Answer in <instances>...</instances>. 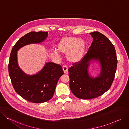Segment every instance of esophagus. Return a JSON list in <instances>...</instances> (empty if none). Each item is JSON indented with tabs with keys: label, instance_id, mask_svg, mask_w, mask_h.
<instances>
[{
	"label": "esophagus",
	"instance_id": "esophagus-1",
	"mask_svg": "<svg viewBox=\"0 0 129 129\" xmlns=\"http://www.w3.org/2000/svg\"><path fill=\"white\" fill-rule=\"evenodd\" d=\"M63 70L64 72V73H67V71H68V67L66 66V65H64L63 66Z\"/></svg>",
	"mask_w": 129,
	"mask_h": 129
}]
</instances>
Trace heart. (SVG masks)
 <instances>
[{"label":"heart","instance_id":"1","mask_svg":"<svg viewBox=\"0 0 129 129\" xmlns=\"http://www.w3.org/2000/svg\"><path fill=\"white\" fill-rule=\"evenodd\" d=\"M85 48L86 44L83 40L72 36L65 37L57 45L58 51L60 53H66L67 60L71 63H78L82 59ZM58 52L55 51L54 53L59 55Z\"/></svg>","mask_w":129,"mask_h":129}]
</instances>
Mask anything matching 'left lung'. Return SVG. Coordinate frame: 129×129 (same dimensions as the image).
I'll return each mask as SVG.
<instances>
[{
    "label": "left lung",
    "mask_w": 129,
    "mask_h": 129,
    "mask_svg": "<svg viewBox=\"0 0 129 129\" xmlns=\"http://www.w3.org/2000/svg\"><path fill=\"white\" fill-rule=\"evenodd\" d=\"M93 41L82 60L68 69L69 87L72 93L81 99L99 97L111 87L115 78L117 60L115 47L109 39L98 31L90 33ZM92 60L100 64L97 77L89 75L88 67Z\"/></svg>",
    "instance_id": "8db88e82"
}]
</instances>
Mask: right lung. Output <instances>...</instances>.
<instances>
[{"instance_id": "obj_1", "label": "right lung", "mask_w": 129, "mask_h": 129, "mask_svg": "<svg viewBox=\"0 0 129 129\" xmlns=\"http://www.w3.org/2000/svg\"><path fill=\"white\" fill-rule=\"evenodd\" d=\"M47 32H29L13 46L8 65L9 73L13 88L25 100L34 103L47 102L53 96L59 78L64 74L62 67L51 62L46 63L37 73L28 75L19 67L17 51L25 45L40 43L47 38Z\"/></svg>"}]
</instances>
